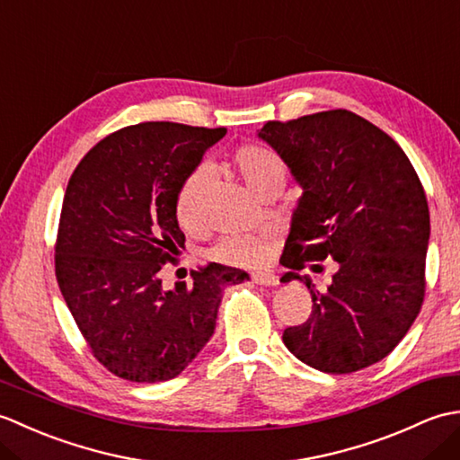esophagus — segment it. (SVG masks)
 I'll list each match as a JSON object with an SVG mask.
<instances>
[{
	"label": "esophagus",
	"instance_id": "esophagus-1",
	"mask_svg": "<svg viewBox=\"0 0 460 460\" xmlns=\"http://www.w3.org/2000/svg\"><path fill=\"white\" fill-rule=\"evenodd\" d=\"M251 279H252V282H257V285H265V287H277L279 285V277L275 275V272H269V270L252 272Z\"/></svg>",
	"mask_w": 460,
	"mask_h": 460
}]
</instances>
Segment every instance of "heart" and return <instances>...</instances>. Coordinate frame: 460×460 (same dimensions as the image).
<instances>
[{"instance_id": "1", "label": "heart", "mask_w": 460, "mask_h": 460, "mask_svg": "<svg viewBox=\"0 0 460 460\" xmlns=\"http://www.w3.org/2000/svg\"><path fill=\"white\" fill-rule=\"evenodd\" d=\"M231 165L249 188L261 193L270 181L285 180V165L280 158L257 144H245L231 154ZM205 193H208V172L193 170L183 178L175 191V219L188 231H198L205 215ZM269 255V237L261 235H229L213 249V257L235 267L259 265Z\"/></svg>"}]
</instances>
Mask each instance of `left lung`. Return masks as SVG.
<instances>
[{"label":"left lung","mask_w":460,"mask_h":460,"mask_svg":"<svg viewBox=\"0 0 460 460\" xmlns=\"http://www.w3.org/2000/svg\"><path fill=\"white\" fill-rule=\"evenodd\" d=\"M259 136L305 190L280 262L290 269L282 282L308 287L312 312L282 332V341L326 374L376 364L423 306L431 223L421 180L392 136L344 109L269 120ZM324 258L339 270L318 291L296 270Z\"/></svg>","instance_id":"left-lung-1"}]
</instances>
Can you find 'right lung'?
I'll return each mask as SVG.
<instances>
[{
	"instance_id": "add662e5",
	"label": "right lung",
	"mask_w": 460,
	"mask_h": 460,
	"mask_svg": "<svg viewBox=\"0 0 460 460\" xmlns=\"http://www.w3.org/2000/svg\"><path fill=\"white\" fill-rule=\"evenodd\" d=\"M227 128L142 122L86 152L68 180L55 241V277L86 346L111 374L168 381L215 330L223 287L249 275L209 262L193 285L162 290L158 272L185 247L175 191Z\"/></svg>"
}]
</instances>
